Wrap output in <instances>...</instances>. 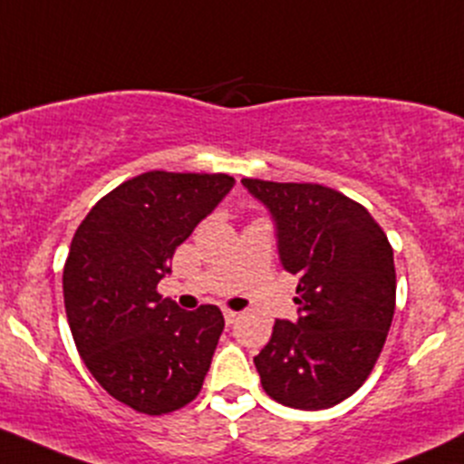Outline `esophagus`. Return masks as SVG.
<instances>
[{
    "label": "esophagus",
    "instance_id": "obj_1",
    "mask_svg": "<svg viewBox=\"0 0 464 464\" xmlns=\"http://www.w3.org/2000/svg\"><path fill=\"white\" fill-rule=\"evenodd\" d=\"M222 314H224V320H227V324H233V322L237 320V314H236V311H231V309H224Z\"/></svg>",
    "mask_w": 464,
    "mask_h": 464
}]
</instances>
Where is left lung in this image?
Returning <instances> with one entry per match:
<instances>
[{
    "instance_id": "8db88e82",
    "label": "left lung",
    "mask_w": 464,
    "mask_h": 464,
    "mask_svg": "<svg viewBox=\"0 0 464 464\" xmlns=\"http://www.w3.org/2000/svg\"><path fill=\"white\" fill-rule=\"evenodd\" d=\"M276 224L277 256L297 277V320H276L253 358L273 400L318 411L358 392L396 309L393 248L362 204L320 184L242 179Z\"/></svg>"
}]
</instances>
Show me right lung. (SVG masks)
I'll use <instances>...</instances> for the list:
<instances>
[{"instance_id":"right-lung-1","label":"right lung","mask_w":464,"mask_h":464,"mask_svg":"<svg viewBox=\"0 0 464 464\" xmlns=\"http://www.w3.org/2000/svg\"><path fill=\"white\" fill-rule=\"evenodd\" d=\"M233 184L224 173L149 170L104 195L72 236L62 280L72 340L92 378L135 411L170 413L202 389L222 311L179 309L158 282Z\"/></svg>"}]
</instances>
